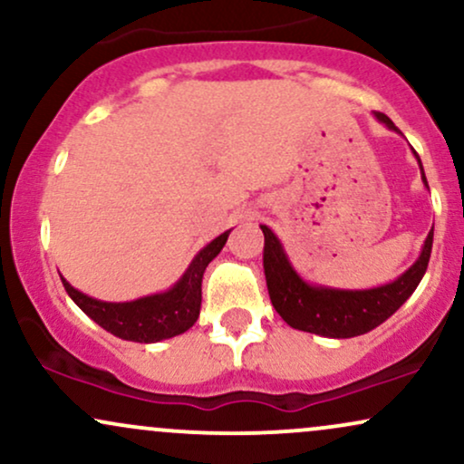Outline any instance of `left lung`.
Instances as JSON below:
<instances>
[{
	"mask_svg": "<svg viewBox=\"0 0 464 464\" xmlns=\"http://www.w3.org/2000/svg\"><path fill=\"white\" fill-rule=\"evenodd\" d=\"M375 120L382 121L388 130L399 132L391 117L384 113H375ZM414 157H417L420 168V180L428 188V179H425L419 154L414 152ZM259 228L264 231L266 284H268V295L276 314L299 332L338 340L369 334L371 329L380 327L412 296V292L423 279L425 270H428L434 242L432 227L425 237L417 262L391 284L366 287V290H343V287L318 285L303 279L299 270L292 266L284 244L275 236L273 228L266 225H259Z\"/></svg>",
	"mask_w": 464,
	"mask_h": 464,
	"instance_id": "left-lung-1",
	"label": "left lung"
}]
</instances>
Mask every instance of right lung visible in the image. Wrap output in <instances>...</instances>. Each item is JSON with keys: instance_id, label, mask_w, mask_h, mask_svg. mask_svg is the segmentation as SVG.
Masks as SVG:
<instances>
[{"instance_id": "obj_1", "label": "right lung", "mask_w": 464, "mask_h": 464, "mask_svg": "<svg viewBox=\"0 0 464 464\" xmlns=\"http://www.w3.org/2000/svg\"><path fill=\"white\" fill-rule=\"evenodd\" d=\"M228 233H231V228L211 239L207 246H202L177 284L168 290L157 292V295L141 296L135 301L111 303L93 299V296L76 290L61 275L63 285L80 310L109 334L121 340H130V343H161V340L188 332L191 324L198 321L202 275H205V268L211 259L218 257V253L225 248Z\"/></svg>"}]
</instances>
